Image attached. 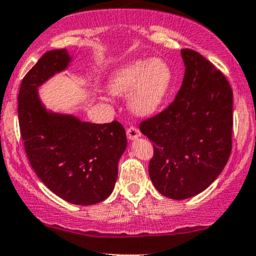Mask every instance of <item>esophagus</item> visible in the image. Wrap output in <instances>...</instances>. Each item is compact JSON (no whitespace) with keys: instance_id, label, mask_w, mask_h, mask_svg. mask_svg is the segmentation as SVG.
<instances>
[{"instance_id":"34e87169","label":"esophagus","mask_w":256,"mask_h":256,"mask_svg":"<svg viewBox=\"0 0 256 256\" xmlns=\"http://www.w3.org/2000/svg\"><path fill=\"white\" fill-rule=\"evenodd\" d=\"M139 136H141V132L139 130V128L130 126V127L127 129V138L129 140H135Z\"/></svg>"}]
</instances>
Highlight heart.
<instances>
[{
  "label": "heart",
  "instance_id": "obj_1",
  "mask_svg": "<svg viewBox=\"0 0 256 256\" xmlns=\"http://www.w3.org/2000/svg\"><path fill=\"white\" fill-rule=\"evenodd\" d=\"M172 73L162 58L135 60L111 75L109 92L127 96L132 110L138 115H151L160 106L169 92Z\"/></svg>",
  "mask_w": 256,
  "mask_h": 256
}]
</instances>
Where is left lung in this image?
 <instances>
[{
	"label": "left lung",
	"instance_id": "obj_1",
	"mask_svg": "<svg viewBox=\"0 0 256 256\" xmlns=\"http://www.w3.org/2000/svg\"><path fill=\"white\" fill-rule=\"evenodd\" d=\"M186 66L175 100L140 123L153 142L148 174L164 196L201 193L224 169L232 148V90L219 69L196 51L182 49Z\"/></svg>",
	"mask_w": 256,
	"mask_h": 256
}]
</instances>
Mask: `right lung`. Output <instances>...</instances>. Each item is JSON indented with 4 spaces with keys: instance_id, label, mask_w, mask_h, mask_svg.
<instances>
[{
    "instance_id": "obj_1",
    "label": "right lung",
    "mask_w": 256,
    "mask_h": 256,
    "mask_svg": "<svg viewBox=\"0 0 256 256\" xmlns=\"http://www.w3.org/2000/svg\"><path fill=\"white\" fill-rule=\"evenodd\" d=\"M70 61L66 49L48 51L25 75L18 96L20 133L31 166L52 193L94 205L112 193L127 136L117 121L96 124L45 109L38 87Z\"/></svg>"
}]
</instances>
